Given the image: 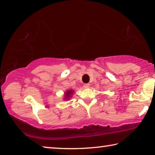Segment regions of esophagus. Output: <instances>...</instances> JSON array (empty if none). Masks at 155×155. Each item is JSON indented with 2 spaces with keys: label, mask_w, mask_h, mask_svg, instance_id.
<instances>
[{
  "label": "esophagus",
  "mask_w": 155,
  "mask_h": 155,
  "mask_svg": "<svg viewBox=\"0 0 155 155\" xmlns=\"http://www.w3.org/2000/svg\"><path fill=\"white\" fill-rule=\"evenodd\" d=\"M83 87L85 88H89V87H90V84L86 83V84H85V85H84Z\"/></svg>",
  "instance_id": "esophagus-1"
}]
</instances>
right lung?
I'll return each mask as SVG.
<instances>
[{
	"label": "right lung",
	"instance_id": "obj_1",
	"mask_svg": "<svg viewBox=\"0 0 155 155\" xmlns=\"http://www.w3.org/2000/svg\"><path fill=\"white\" fill-rule=\"evenodd\" d=\"M73 94V91L72 90H70L68 91L65 92V99H68L70 97H71V95Z\"/></svg>",
	"mask_w": 155,
	"mask_h": 155
}]
</instances>
